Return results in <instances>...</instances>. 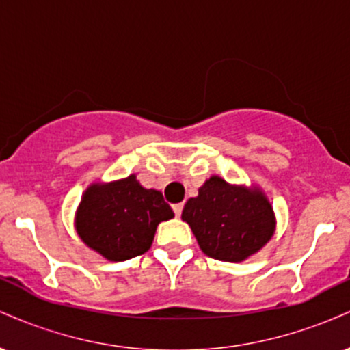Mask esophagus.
I'll use <instances>...</instances> for the list:
<instances>
[{"mask_svg":"<svg viewBox=\"0 0 350 350\" xmlns=\"http://www.w3.org/2000/svg\"><path fill=\"white\" fill-rule=\"evenodd\" d=\"M183 204H174V206H172V211H174L176 217H180V214H183Z\"/></svg>","mask_w":350,"mask_h":350,"instance_id":"obj_1","label":"esophagus"}]
</instances>
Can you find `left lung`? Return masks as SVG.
<instances>
[{
	"instance_id": "1",
	"label": "left lung",
	"mask_w": 350,
	"mask_h": 350,
	"mask_svg": "<svg viewBox=\"0 0 350 350\" xmlns=\"http://www.w3.org/2000/svg\"><path fill=\"white\" fill-rule=\"evenodd\" d=\"M180 219L189 224L200 250L220 262H243L275 234V212L258 187L232 186L212 176L191 198Z\"/></svg>"
}]
</instances>
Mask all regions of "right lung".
<instances>
[{"label":"right lung","instance_id":"1","mask_svg":"<svg viewBox=\"0 0 350 350\" xmlns=\"http://www.w3.org/2000/svg\"><path fill=\"white\" fill-rule=\"evenodd\" d=\"M174 217L156 189L136 176L108 184H92L75 214V230L92 250L110 262H124L150 250L156 227Z\"/></svg>","mask_w":350,"mask_h":350}]
</instances>
